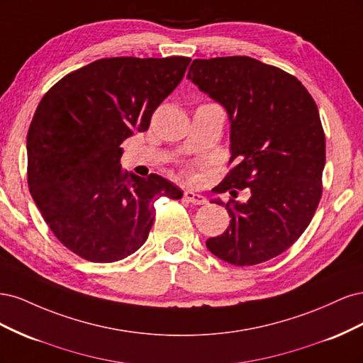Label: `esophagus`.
<instances>
[{"label":"esophagus","instance_id":"obj_1","mask_svg":"<svg viewBox=\"0 0 363 363\" xmlns=\"http://www.w3.org/2000/svg\"><path fill=\"white\" fill-rule=\"evenodd\" d=\"M184 200L188 203H192V204H206V199L204 195L199 194V192H194V191H184Z\"/></svg>","mask_w":363,"mask_h":363}]
</instances>
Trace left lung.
<instances>
[{"label": "left lung", "instance_id": "1", "mask_svg": "<svg viewBox=\"0 0 363 363\" xmlns=\"http://www.w3.org/2000/svg\"><path fill=\"white\" fill-rule=\"evenodd\" d=\"M188 80L230 121L236 164L215 191L250 189L245 203L225 204L232 221L207 248L236 267L281 255L311 224L323 194L325 138L313 98L294 75L247 56L195 59Z\"/></svg>", "mask_w": 363, "mask_h": 363}]
</instances>
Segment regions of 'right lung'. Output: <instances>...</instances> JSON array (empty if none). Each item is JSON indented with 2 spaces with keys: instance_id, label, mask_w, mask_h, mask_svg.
I'll list each match as a JSON object with an SVG mask.
<instances>
[{
  "instance_id": "right-lung-1",
  "label": "right lung",
  "mask_w": 363,
  "mask_h": 363,
  "mask_svg": "<svg viewBox=\"0 0 363 363\" xmlns=\"http://www.w3.org/2000/svg\"><path fill=\"white\" fill-rule=\"evenodd\" d=\"M189 62L100 59L43 95L27 135L28 188L54 236L77 256L111 263L133 255L148 238L155 201L183 196L157 174L123 172L119 159L121 144L148 130Z\"/></svg>"
}]
</instances>
